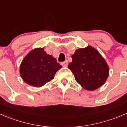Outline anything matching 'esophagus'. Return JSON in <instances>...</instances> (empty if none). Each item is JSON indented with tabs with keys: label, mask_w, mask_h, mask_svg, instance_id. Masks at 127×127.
I'll list each match as a JSON object with an SVG mask.
<instances>
[{
	"label": "esophagus",
	"mask_w": 127,
	"mask_h": 127,
	"mask_svg": "<svg viewBox=\"0 0 127 127\" xmlns=\"http://www.w3.org/2000/svg\"><path fill=\"white\" fill-rule=\"evenodd\" d=\"M67 64H68V61H64V62L61 63V65H62L63 67H66V66H67Z\"/></svg>",
	"instance_id": "34e87169"
}]
</instances>
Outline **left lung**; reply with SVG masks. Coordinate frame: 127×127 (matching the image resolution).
Masks as SVG:
<instances>
[{
	"mask_svg": "<svg viewBox=\"0 0 127 127\" xmlns=\"http://www.w3.org/2000/svg\"><path fill=\"white\" fill-rule=\"evenodd\" d=\"M68 65L75 80L85 89L93 91L100 87L109 75V67L99 52L91 46L77 50Z\"/></svg>",
	"mask_w": 127,
	"mask_h": 127,
	"instance_id": "1",
	"label": "left lung"
}]
</instances>
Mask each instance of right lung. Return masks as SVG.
Instances as JSON below:
<instances>
[{"mask_svg":"<svg viewBox=\"0 0 127 127\" xmlns=\"http://www.w3.org/2000/svg\"><path fill=\"white\" fill-rule=\"evenodd\" d=\"M61 68L56 60L43 48H35L28 54L20 66V75L26 83L39 87L52 80Z\"/></svg>","mask_w":127,"mask_h":127,"instance_id":"obj_1","label":"right lung"}]
</instances>
